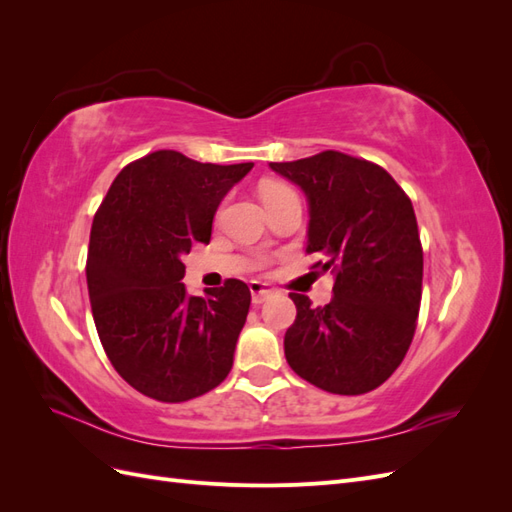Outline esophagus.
Wrapping results in <instances>:
<instances>
[{
	"label": "esophagus",
	"mask_w": 512,
	"mask_h": 512,
	"mask_svg": "<svg viewBox=\"0 0 512 512\" xmlns=\"http://www.w3.org/2000/svg\"><path fill=\"white\" fill-rule=\"evenodd\" d=\"M250 292H252V303L260 305V303H265L275 290L269 284H265V282H252L250 284Z\"/></svg>",
	"instance_id": "1"
}]
</instances>
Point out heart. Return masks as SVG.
I'll return each mask as SVG.
<instances>
[{"label": "heart", "mask_w": 512, "mask_h": 512, "mask_svg": "<svg viewBox=\"0 0 512 512\" xmlns=\"http://www.w3.org/2000/svg\"><path fill=\"white\" fill-rule=\"evenodd\" d=\"M282 192H290L286 185H280V183H269V185H265V188H262V198H267V196H275V194H282Z\"/></svg>", "instance_id": "1"}]
</instances>
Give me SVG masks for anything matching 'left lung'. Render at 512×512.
Wrapping results in <instances>:
<instances>
[{
    "mask_svg": "<svg viewBox=\"0 0 512 512\" xmlns=\"http://www.w3.org/2000/svg\"><path fill=\"white\" fill-rule=\"evenodd\" d=\"M271 170L307 198V254L333 273V299L316 307L290 292L297 320L284 352L294 374L335 395L374 391L412 344L423 247L410 198L378 164L322 151Z\"/></svg>",
    "mask_w": 512,
    "mask_h": 512,
    "instance_id": "8db88e82",
    "label": "left lung"
}]
</instances>
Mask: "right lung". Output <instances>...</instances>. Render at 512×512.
Returning <instances> with one entry per match:
<instances>
[{"instance_id":"add662e5","label":"right lung","mask_w":512,"mask_h":512,"mask_svg":"<svg viewBox=\"0 0 512 512\" xmlns=\"http://www.w3.org/2000/svg\"><path fill=\"white\" fill-rule=\"evenodd\" d=\"M252 166L162 149L123 168L102 200L87 254L91 312L108 361L138 393L179 404L232 369L250 288L226 280L194 297L183 256L209 243L215 211Z\"/></svg>"}]
</instances>
